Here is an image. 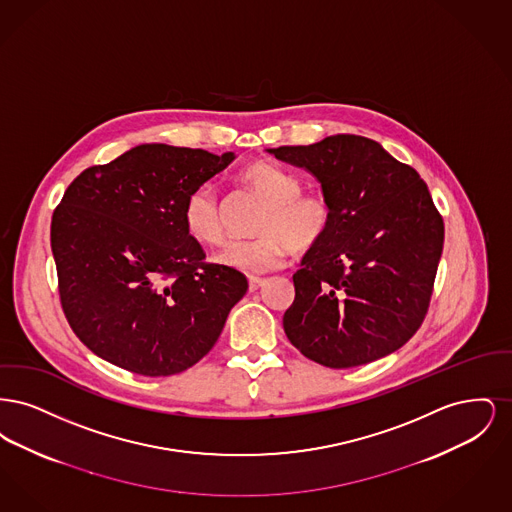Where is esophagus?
I'll use <instances>...</instances> for the list:
<instances>
[{
    "instance_id": "esophagus-1",
    "label": "esophagus",
    "mask_w": 512,
    "mask_h": 512,
    "mask_svg": "<svg viewBox=\"0 0 512 512\" xmlns=\"http://www.w3.org/2000/svg\"><path fill=\"white\" fill-rule=\"evenodd\" d=\"M265 284V278H249V292L259 290Z\"/></svg>"
}]
</instances>
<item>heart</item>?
Wrapping results in <instances>:
<instances>
[{
	"label": "heart",
	"mask_w": 512,
	"mask_h": 512,
	"mask_svg": "<svg viewBox=\"0 0 512 512\" xmlns=\"http://www.w3.org/2000/svg\"><path fill=\"white\" fill-rule=\"evenodd\" d=\"M240 182L265 201L255 224L253 240H232L217 251L222 267L249 276L282 267L293 253H307L322 244L334 224V205L318 190H301V180L274 163L257 161L240 172ZM184 226L201 244H219L224 238L222 203L213 182L195 186L184 201Z\"/></svg>",
	"instance_id": "1"
}]
</instances>
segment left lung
Returning <instances> with one entry per match:
<instances>
[{
  "label": "left lung",
  "instance_id": "8db88e82",
  "mask_svg": "<svg viewBox=\"0 0 512 512\" xmlns=\"http://www.w3.org/2000/svg\"><path fill=\"white\" fill-rule=\"evenodd\" d=\"M268 151L313 172L334 205L328 238L293 274L288 340L328 368L397 351L428 313L443 249V219L426 182L378 142L355 134Z\"/></svg>",
  "mask_w": 512,
  "mask_h": 512
}]
</instances>
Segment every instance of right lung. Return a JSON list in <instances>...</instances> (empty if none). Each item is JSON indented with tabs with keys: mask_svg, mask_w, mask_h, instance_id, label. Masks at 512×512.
<instances>
[{
	"mask_svg": "<svg viewBox=\"0 0 512 512\" xmlns=\"http://www.w3.org/2000/svg\"><path fill=\"white\" fill-rule=\"evenodd\" d=\"M234 159L144 144L71 182L51 217V251L63 313L92 353L155 378L213 349L247 280L205 261L182 211Z\"/></svg>",
	"mask_w": 512,
	"mask_h": 512,
	"instance_id": "1",
	"label": "right lung"
}]
</instances>
